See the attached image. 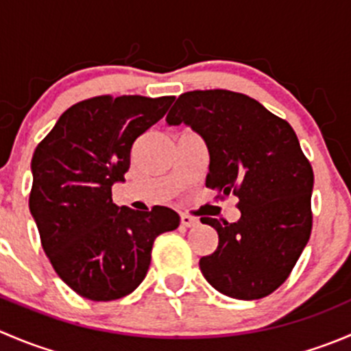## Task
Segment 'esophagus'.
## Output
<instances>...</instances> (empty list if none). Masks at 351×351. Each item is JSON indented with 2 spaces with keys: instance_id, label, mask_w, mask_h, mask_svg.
Listing matches in <instances>:
<instances>
[{
  "instance_id": "1",
  "label": "esophagus",
  "mask_w": 351,
  "mask_h": 351,
  "mask_svg": "<svg viewBox=\"0 0 351 351\" xmlns=\"http://www.w3.org/2000/svg\"><path fill=\"white\" fill-rule=\"evenodd\" d=\"M180 222H182L183 228H195V226H198V219L192 217V215H186V214L180 215Z\"/></svg>"
}]
</instances>
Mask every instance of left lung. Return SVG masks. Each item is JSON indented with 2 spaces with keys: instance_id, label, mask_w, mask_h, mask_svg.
Returning a JSON list of instances; mask_svg holds the SVG:
<instances>
[{
  "instance_id": "left-lung-1",
  "label": "left lung",
  "mask_w": 351,
  "mask_h": 351,
  "mask_svg": "<svg viewBox=\"0 0 351 351\" xmlns=\"http://www.w3.org/2000/svg\"><path fill=\"white\" fill-rule=\"evenodd\" d=\"M166 123H185L205 141V186L239 198V221L200 219L219 234L217 250L198 263L205 280L241 300L277 290L313 229L314 173L293 129L260 101L228 90L183 93Z\"/></svg>"
}]
</instances>
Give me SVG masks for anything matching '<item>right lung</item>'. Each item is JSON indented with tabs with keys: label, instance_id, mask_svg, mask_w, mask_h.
I'll return each mask as SVG.
<instances>
[{
	"label": "right lung",
	"instance_id": "1",
	"mask_svg": "<svg viewBox=\"0 0 351 351\" xmlns=\"http://www.w3.org/2000/svg\"><path fill=\"white\" fill-rule=\"evenodd\" d=\"M175 97H95L67 108L32 158L30 214L42 247L66 285L90 300H115L139 287L154 239L178 228L175 210L139 212L112 200L130 149Z\"/></svg>",
	"mask_w": 351,
	"mask_h": 351
}]
</instances>
